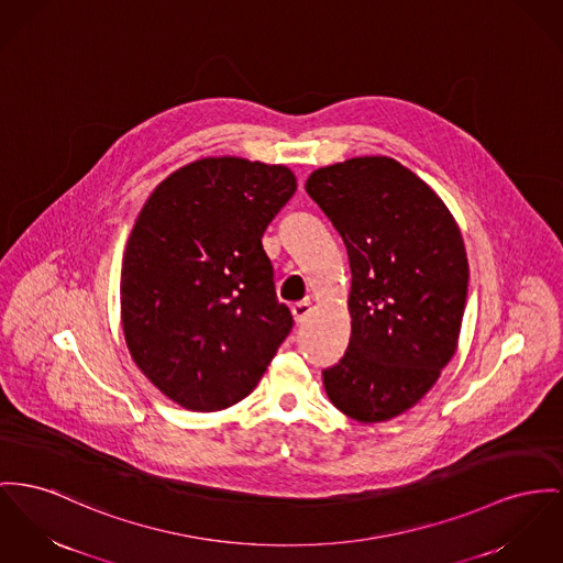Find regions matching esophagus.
<instances>
[{"mask_svg":"<svg viewBox=\"0 0 563 563\" xmlns=\"http://www.w3.org/2000/svg\"><path fill=\"white\" fill-rule=\"evenodd\" d=\"M311 302L309 300H299V302H295L292 305V316H295V320H297V324H302L307 318H309V313H311Z\"/></svg>","mask_w":563,"mask_h":563,"instance_id":"obj_1","label":"esophagus"}]
</instances>
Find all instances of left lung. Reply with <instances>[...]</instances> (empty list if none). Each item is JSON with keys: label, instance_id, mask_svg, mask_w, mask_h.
I'll list each match as a JSON object with an SVG mask.
<instances>
[{"label": "left lung", "instance_id": "8db88e82", "mask_svg": "<svg viewBox=\"0 0 563 563\" xmlns=\"http://www.w3.org/2000/svg\"><path fill=\"white\" fill-rule=\"evenodd\" d=\"M341 234L352 335L322 372L333 406L382 422L410 410L449 365L467 299L461 230L440 196L393 157L318 168L305 184Z\"/></svg>", "mask_w": 563, "mask_h": 563}]
</instances>
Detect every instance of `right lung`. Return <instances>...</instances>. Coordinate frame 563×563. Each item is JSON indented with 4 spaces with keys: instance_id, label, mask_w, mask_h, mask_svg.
Wrapping results in <instances>:
<instances>
[{
    "instance_id": "1",
    "label": "right lung",
    "mask_w": 563,
    "mask_h": 563,
    "mask_svg": "<svg viewBox=\"0 0 563 563\" xmlns=\"http://www.w3.org/2000/svg\"><path fill=\"white\" fill-rule=\"evenodd\" d=\"M295 189L286 166L205 157L139 213L121 266L123 333L175 404L216 412L245 399L292 331L263 234Z\"/></svg>"
}]
</instances>
